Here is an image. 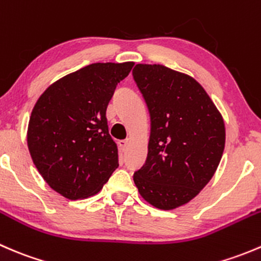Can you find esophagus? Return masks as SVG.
<instances>
[{
	"mask_svg": "<svg viewBox=\"0 0 261 261\" xmlns=\"http://www.w3.org/2000/svg\"><path fill=\"white\" fill-rule=\"evenodd\" d=\"M118 145H120L121 149H122L123 151H125V150L128 147V145H130V140H122V141H120V143H118Z\"/></svg>",
	"mask_w": 261,
	"mask_h": 261,
	"instance_id": "34e87169",
	"label": "esophagus"
}]
</instances>
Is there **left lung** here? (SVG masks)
Instances as JSON below:
<instances>
[{
	"label": "left lung",
	"instance_id": "left-lung-1",
	"mask_svg": "<svg viewBox=\"0 0 261 261\" xmlns=\"http://www.w3.org/2000/svg\"><path fill=\"white\" fill-rule=\"evenodd\" d=\"M133 75L151 120L146 162L134 181L151 206L178 208L206 187L220 164L223 117L203 87L186 73L136 64Z\"/></svg>",
	"mask_w": 261,
	"mask_h": 261
}]
</instances>
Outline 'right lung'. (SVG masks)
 I'll use <instances>...</instances> for the list:
<instances>
[{"instance_id":"obj_1","label":"right lung","mask_w":261,"mask_h":261,"mask_svg":"<svg viewBox=\"0 0 261 261\" xmlns=\"http://www.w3.org/2000/svg\"><path fill=\"white\" fill-rule=\"evenodd\" d=\"M134 62L94 63L50 84L34 106L28 147L36 169L64 198L94 196L118 167L106 110Z\"/></svg>"}]
</instances>
